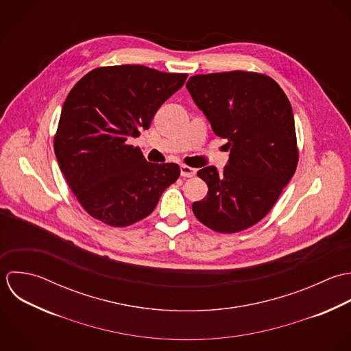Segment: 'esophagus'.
I'll return each instance as SVG.
<instances>
[{
	"instance_id": "obj_1",
	"label": "esophagus",
	"mask_w": 351,
	"mask_h": 351,
	"mask_svg": "<svg viewBox=\"0 0 351 351\" xmlns=\"http://www.w3.org/2000/svg\"><path fill=\"white\" fill-rule=\"evenodd\" d=\"M180 170H181V176L185 177V178H191V177H195V176H196V170L192 169V167H189V166H186V165H182V166L180 167Z\"/></svg>"
}]
</instances>
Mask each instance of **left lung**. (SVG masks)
<instances>
[{"mask_svg":"<svg viewBox=\"0 0 351 351\" xmlns=\"http://www.w3.org/2000/svg\"><path fill=\"white\" fill-rule=\"evenodd\" d=\"M186 88L230 151L223 171H197L208 193L193 203V214L218 233L245 230L269 213L295 173L291 105L275 80L254 72L196 75Z\"/></svg>","mask_w":351,"mask_h":351,"instance_id":"8db88e82","label":"left lung"}]
</instances>
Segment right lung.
I'll list each match as a JSON object with an SVG mask.
<instances>
[{"instance_id":"obj_1","label":"right lung","mask_w":351,"mask_h":351,"mask_svg":"<svg viewBox=\"0 0 351 351\" xmlns=\"http://www.w3.org/2000/svg\"><path fill=\"white\" fill-rule=\"evenodd\" d=\"M186 73L143 65L88 72L68 94L54 137L58 166L82 207L125 228L148 217L180 177L176 163H149L129 144L185 83Z\"/></svg>"}]
</instances>
